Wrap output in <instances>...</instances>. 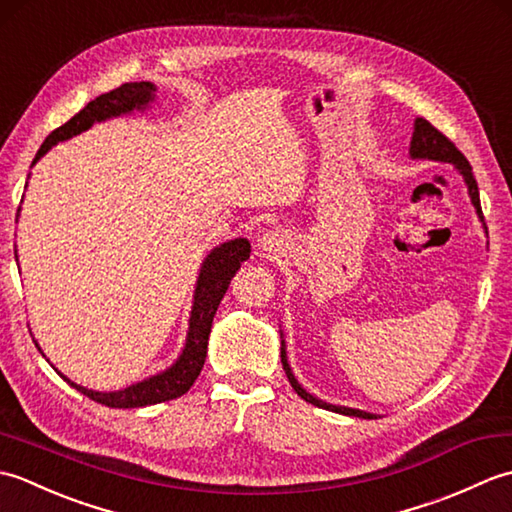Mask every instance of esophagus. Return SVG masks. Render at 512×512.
<instances>
[{"instance_id": "34e87169", "label": "esophagus", "mask_w": 512, "mask_h": 512, "mask_svg": "<svg viewBox=\"0 0 512 512\" xmlns=\"http://www.w3.org/2000/svg\"><path fill=\"white\" fill-rule=\"evenodd\" d=\"M286 235L281 231H266L259 237V250H264L266 255H281L286 250Z\"/></svg>"}]
</instances>
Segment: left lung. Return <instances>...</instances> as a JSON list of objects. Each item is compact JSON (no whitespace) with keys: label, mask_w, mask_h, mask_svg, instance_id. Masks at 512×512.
<instances>
[{"label":"left lung","mask_w":512,"mask_h":512,"mask_svg":"<svg viewBox=\"0 0 512 512\" xmlns=\"http://www.w3.org/2000/svg\"><path fill=\"white\" fill-rule=\"evenodd\" d=\"M409 154H411V158H429V160L451 162V165L458 167V171L462 173V178L466 182V187H469V195H471L473 206L477 209V215H480L482 220H484L482 204H480V191H477V182H475V176H473V169L469 165V160H466V156L462 154V151L455 147V143H453L451 138L444 136L440 129L433 127L429 121H424V118H416V127H413V138H411ZM281 363H284L286 376L290 380L292 389H295L297 394L306 402H312L314 407L343 413V416H356V418H367V420L376 418L374 413H367V411H361V409H350V407H336V405H330V402H323L319 398H314L312 394H308V391L297 383V378L292 376V372H290L284 341H281Z\"/></svg>","instance_id":"obj_1"}]
</instances>
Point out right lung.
Instances as JSON below:
<instances>
[{
  "instance_id": "right-lung-1",
  "label": "right lung",
  "mask_w": 512,
  "mask_h": 512,
  "mask_svg": "<svg viewBox=\"0 0 512 512\" xmlns=\"http://www.w3.org/2000/svg\"><path fill=\"white\" fill-rule=\"evenodd\" d=\"M154 92L156 88L149 81H140V83H123L121 88L96 96V99L85 105L79 114H74L68 123L54 129V132L43 140V145L39 147L32 165H35V162L46 154L52 145H57L59 140H68L76 134H81L85 129H90L94 123L105 121V118L110 116H121L132 110H143V107L154 99ZM248 257H250L248 239L239 237L213 248V253L204 259L200 277H198V286H195L187 345H184L176 365H171L167 372L151 376L143 380V383H136L121 391H92L72 383L70 378H65L61 374L63 380H68V383L76 391H81L83 396H88L94 402H101V405L114 407V409H136V407L158 405V402L173 400V398H180L182 394H187L191 385L195 383V378H198L202 372V365L206 358V343H209L211 323L217 312V306H220L222 297L226 295L228 284H231V279L235 277L237 268L242 266V262H246Z\"/></svg>"
}]
</instances>
